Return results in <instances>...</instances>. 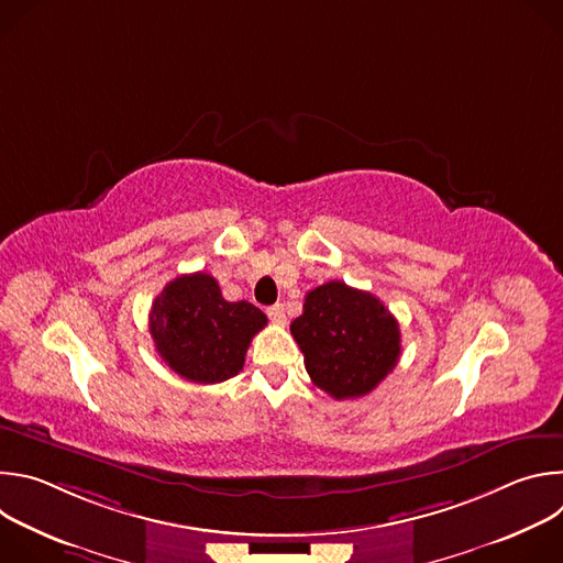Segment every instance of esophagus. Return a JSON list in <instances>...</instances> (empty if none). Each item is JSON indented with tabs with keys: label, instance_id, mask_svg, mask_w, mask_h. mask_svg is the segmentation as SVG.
I'll use <instances>...</instances> for the list:
<instances>
[{
	"label": "esophagus",
	"instance_id": "1",
	"mask_svg": "<svg viewBox=\"0 0 563 563\" xmlns=\"http://www.w3.org/2000/svg\"><path fill=\"white\" fill-rule=\"evenodd\" d=\"M267 316L274 320L276 325H285V305L276 302V305L267 307Z\"/></svg>",
	"mask_w": 563,
	"mask_h": 563
}]
</instances>
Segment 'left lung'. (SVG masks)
Masks as SVG:
<instances>
[{"instance_id":"obj_1","label":"left lung","mask_w":563,"mask_h":563,"mask_svg":"<svg viewBox=\"0 0 563 563\" xmlns=\"http://www.w3.org/2000/svg\"><path fill=\"white\" fill-rule=\"evenodd\" d=\"M291 336L311 383L336 400L369 394L400 356V330L389 309L341 280L307 291Z\"/></svg>"}]
</instances>
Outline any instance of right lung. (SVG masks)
Returning <instances> with one entry per match:
<instances>
[{"label":"right lung","instance_id":"right-lung-1","mask_svg":"<svg viewBox=\"0 0 563 563\" xmlns=\"http://www.w3.org/2000/svg\"><path fill=\"white\" fill-rule=\"evenodd\" d=\"M267 316L252 302H229L205 272L172 280L153 300L148 332L157 354L183 378L222 383L245 365L252 339Z\"/></svg>","mask_w":563,"mask_h":563}]
</instances>
